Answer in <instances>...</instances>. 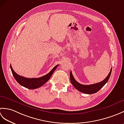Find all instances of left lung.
Masks as SVG:
<instances>
[{"label": "left lung", "mask_w": 124, "mask_h": 124, "mask_svg": "<svg viewBox=\"0 0 124 124\" xmlns=\"http://www.w3.org/2000/svg\"><path fill=\"white\" fill-rule=\"evenodd\" d=\"M111 71L112 68L111 70H110V71L107 77L105 78L103 80L101 81V82L97 83L94 84H92V85H83V84H80V83L77 82V81L75 80L74 77H73L71 71L70 73V81L72 84V85L79 91L82 92L83 93L87 94H94L96 93L97 92H98L100 89H101V88H102L105 84L108 82V81L110 77V75H111Z\"/></svg>", "instance_id": "1"}]
</instances>
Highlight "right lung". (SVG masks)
Masks as SVG:
<instances>
[{"label":"right lung","instance_id":"1","mask_svg":"<svg viewBox=\"0 0 124 124\" xmlns=\"http://www.w3.org/2000/svg\"><path fill=\"white\" fill-rule=\"evenodd\" d=\"M58 65H59V64L55 65L51 71L48 73H47V75L43 76V77L36 78H28L23 77V76H21L17 74L14 71L11 65H10V67L13 76H14L15 80L17 81V82L20 85L27 88L32 89L40 87L41 86H43L44 84H45L51 77L52 75L54 72V71L56 70Z\"/></svg>","mask_w":124,"mask_h":124}]
</instances>
